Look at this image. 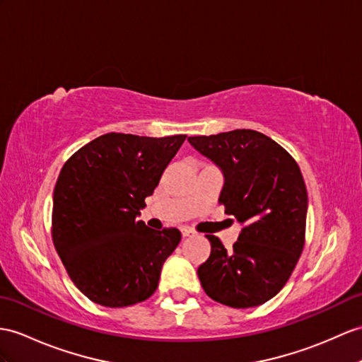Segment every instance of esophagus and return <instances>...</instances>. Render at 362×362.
Segmentation results:
<instances>
[{"label": "esophagus", "instance_id": "1", "mask_svg": "<svg viewBox=\"0 0 362 362\" xmlns=\"http://www.w3.org/2000/svg\"><path fill=\"white\" fill-rule=\"evenodd\" d=\"M181 232H182V236H184V238L195 236V230H192V228H189V227H182Z\"/></svg>", "mask_w": 362, "mask_h": 362}]
</instances>
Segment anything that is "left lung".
Returning a JSON list of instances; mask_svg holds the SVG:
<instances>
[{
	"mask_svg": "<svg viewBox=\"0 0 362 362\" xmlns=\"http://www.w3.org/2000/svg\"><path fill=\"white\" fill-rule=\"evenodd\" d=\"M189 143L224 175L219 204L243 230L227 250L207 235L209 259L198 267L204 292L233 308L257 307L286 286L305 241L307 189L301 170L286 148L250 129Z\"/></svg>",
	"mask_w": 362,
	"mask_h": 362,
	"instance_id": "1",
	"label": "left lung"
}]
</instances>
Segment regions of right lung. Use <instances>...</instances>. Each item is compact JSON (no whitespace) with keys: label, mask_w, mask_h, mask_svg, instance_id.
I'll list each match as a JSON object with an SVG mask.
<instances>
[{"label":"right lung","mask_w":362,"mask_h":362,"mask_svg":"<svg viewBox=\"0 0 362 362\" xmlns=\"http://www.w3.org/2000/svg\"><path fill=\"white\" fill-rule=\"evenodd\" d=\"M186 138L112 132L79 148L61 169L52 240L70 279L90 301L127 307L155 293L181 232L152 230L136 216Z\"/></svg>","instance_id":"obj_1"}]
</instances>
